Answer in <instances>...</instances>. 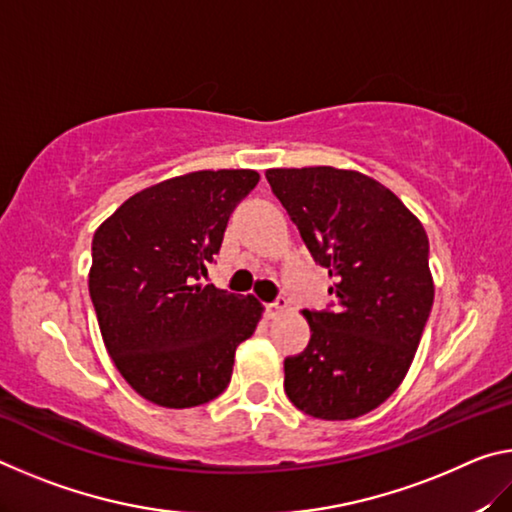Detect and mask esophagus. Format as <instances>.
I'll return each mask as SVG.
<instances>
[{"instance_id":"esophagus-1","label":"esophagus","mask_w":512,"mask_h":512,"mask_svg":"<svg viewBox=\"0 0 512 512\" xmlns=\"http://www.w3.org/2000/svg\"><path fill=\"white\" fill-rule=\"evenodd\" d=\"M284 311H287V300L280 298L271 302V305H266V318H280Z\"/></svg>"}]
</instances>
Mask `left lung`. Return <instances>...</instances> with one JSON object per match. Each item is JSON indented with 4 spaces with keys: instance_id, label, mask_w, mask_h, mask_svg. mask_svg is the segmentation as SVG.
Listing matches in <instances>:
<instances>
[{
    "instance_id": "8db88e82",
    "label": "left lung",
    "mask_w": 512,
    "mask_h": 512,
    "mask_svg": "<svg viewBox=\"0 0 512 512\" xmlns=\"http://www.w3.org/2000/svg\"><path fill=\"white\" fill-rule=\"evenodd\" d=\"M277 201L334 284L305 309V352L284 359V391L320 420H352L395 393L433 305L429 239L391 189L359 171L268 169Z\"/></svg>"
}]
</instances>
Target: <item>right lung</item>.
Returning <instances> with one entry per match:
<instances>
[{
    "mask_svg": "<svg viewBox=\"0 0 512 512\" xmlns=\"http://www.w3.org/2000/svg\"><path fill=\"white\" fill-rule=\"evenodd\" d=\"M253 169L194 171L128 198L92 239L90 298L106 350L135 393L189 409L230 384L262 305L203 284Z\"/></svg>",
    "mask_w": 512,
    "mask_h": 512,
    "instance_id": "obj_1",
    "label": "right lung"
}]
</instances>
